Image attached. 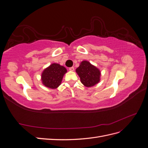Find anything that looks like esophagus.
Here are the masks:
<instances>
[{"mask_svg":"<svg viewBox=\"0 0 148 148\" xmlns=\"http://www.w3.org/2000/svg\"><path fill=\"white\" fill-rule=\"evenodd\" d=\"M69 70H70V71H73V70H74V67H73V66L70 67V68H69Z\"/></svg>","mask_w":148,"mask_h":148,"instance_id":"esophagus-1","label":"esophagus"}]
</instances>
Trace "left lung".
Wrapping results in <instances>:
<instances>
[{
    "mask_svg": "<svg viewBox=\"0 0 148 148\" xmlns=\"http://www.w3.org/2000/svg\"><path fill=\"white\" fill-rule=\"evenodd\" d=\"M76 71L81 79V82L86 87L95 86L100 81L99 70L88 61H83L76 69Z\"/></svg>",
    "mask_w": 148,
    "mask_h": 148,
    "instance_id": "8db88e82",
    "label": "left lung"
}]
</instances>
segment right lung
<instances>
[{
    "mask_svg": "<svg viewBox=\"0 0 148 148\" xmlns=\"http://www.w3.org/2000/svg\"><path fill=\"white\" fill-rule=\"evenodd\" d=\"M66 69L58 64H52L43 71L41 80L44 85L51 89H56L61 84Z\"/></svg>",
    "mask_w": 148,
    "mask_h": 148,
    "instance_id": "1",
    "label": "right lung"
}]
</instances>
